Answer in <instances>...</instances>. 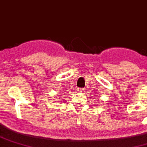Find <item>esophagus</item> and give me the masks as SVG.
Segmentation results:
<instances>
[{
  "mask_svg": "<svg viewBox=\"0 0 147 147\" xmlns=\"http://www.w3.org/2000/svg\"><path fill=\"white\" fill-rule=\"evenodd\" d=\"M78 90V92H83V91H84V89H83V88H79Z\"/></svg>",
  "mask_w": 147,
  "mask_h": 147,
  "instance_id": "esophagus-1",
  "label": "esophagus"
}]
</instances>
